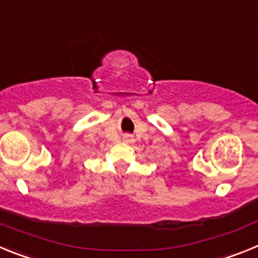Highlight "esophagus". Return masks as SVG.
Here are the masks:
<instances>
[{"mask_svg":"<svg viewBox=\"0 0 258 258\" xmlns=\"http://www.w3.org/2000/svg\"><path fill=\"white\" fill-rule=\"evenodd\" d=\"M134 141L133 136L132 134H125L124 136V142H127V143H132Z\"/></svg>","mask_w":258,"mask_h":258,"instance_id":"1","label":"esophagus"}]
</instances>
